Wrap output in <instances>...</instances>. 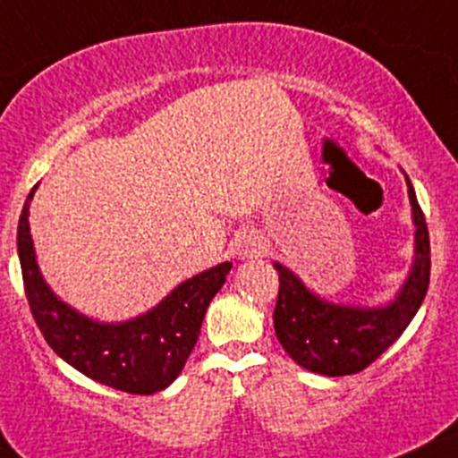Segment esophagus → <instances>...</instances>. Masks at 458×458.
<instances>
[{
    "instance_id": "1",
    "label": "esophagus",
    "mask_w": 458,
    "mask_h": 458,
    "mask_svg": "<svg viewBox=\"0 0 458 458\" xmlns=\"http://www.w3.org/2000/svg\"><path fill=\"white\" fill-rule=\"evenodd\" d=\"M236 247H238V256H241V259H254V256L263 254V250H265L263 241H260L256 233H241V236H238Z\"/></svg>"
}]
</instances>
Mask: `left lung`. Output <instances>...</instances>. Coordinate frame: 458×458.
I'll return each instance as SVG.
<instances>
[{
    "label": "left lung",
    "mask_w": 458,
    "mask_h": 458,
    "mask_svg": "<svg viewBox=\"0 0 458 458\" xmlns=\"http://www.w3.org/2000/svg\"><path fill=\"white\" fill-rule=\"evenodd\" d=\"M409 202L416 225V256L411 272L394 301L385 308L328 303L308 290L294 272L274 263L278 299L274 330L287 355L312 373L352 376L373 364L413 319L429 287V232L413 186L407 177Z\"/></svg>",
    "instance_id": "8db88e82"
}]
</instances>
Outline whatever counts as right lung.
<instances>
[{
  "mask_svg": "<svg viewBox=\"0 0 458 458\" xmlns=\"http://www.w3.org/2000/svg\"><path fill=\"white\" fill-rule=\"evenodd\" d=\"M33 193L36 189H30L17 225V254L26 299L47 344L73 369L112 389L139 395L166 389L184 369L208 303L232 263H220L184 281L146 315L123 324H101L60 301L42 278L29 229Z\"/></svg>",
  "mask_w": 458,
  "mask_h": 458,
  "instance_id": "obj_1",
  "label": "right lung"
}]
</instances>
